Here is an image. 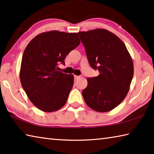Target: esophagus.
<instances>
[{"instance_id": "1", "label": "esophagus", "mask_w": 154, "mask_h": 154, "mask_svg": "<svg viewBox=\"0 0 154 154\" xmlns=\"http://www.w3.org/2000/svg\"><path fill=\"white\" fill-rule=\"evenodd\" d=\"M74 77H75V79H79L81 77L80 76H78V75H75Z\"/></svg>"}]
</instances>
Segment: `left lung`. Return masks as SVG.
Instances as JSON below:
<instances>
[{"mask_svg":"<svg viewBox=\"0 0 154 154\" xmlns=\"http://www.w3.org/2000/svg\"><path fill=\"white\" fill-rule=\"evenodd\" d=\"M91 67L98 76L88 78L82 91L85 103L98 112L111 111L126 98L134 75V65L125 44L105 29L79 32Z\"/></svg>","mask_w":154,"mask_h":154,"instance_id":"left-lung-1","label":"left lung"}]
</instances>
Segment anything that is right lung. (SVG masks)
I'll list each match as a JSON object with an SVG mask.
<instances>
[{
  "label": "right lung",
  "mask_w": 154,
  "mask_h": 154,
  "mask_svg": "<svg viewBox=\"0 0 154 154\" xmlns=\"http://www.w3.org/2000/svg\"><path fill=\"white\" fill-rule=\"evenodd\" d=\"M77 33L42 32L28 44L23 54L20 82L28 98L40 110L53 112L63 106L74 83L73 75L57 71L59 62L79 45Z\"/></svg>",
  "instance_id": "right-lung-1"
}]
</instances>
